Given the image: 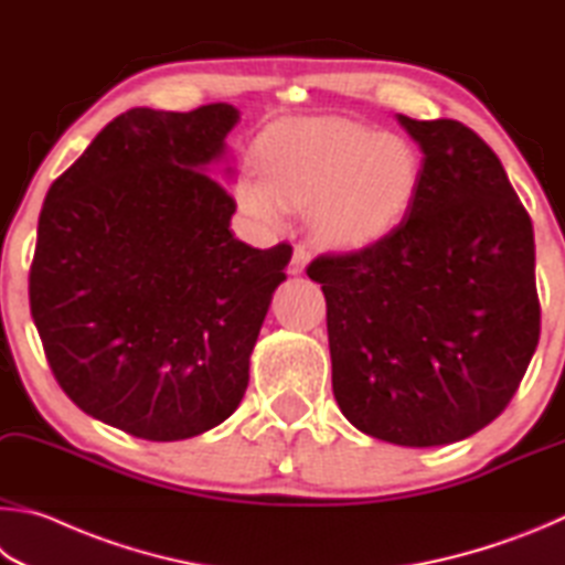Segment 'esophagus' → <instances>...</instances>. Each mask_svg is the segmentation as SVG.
Listing matches in <instances>:
<instances>
[{"label":"esophagus","instance_id":"esophagus-1","mask_svg":"<svg viewBox=\"0 0 565 565\" xmlns=\"http://www.w3.org/2000/svg\"><path fill=\"white\" fill-rule=\"evenodd\" d=\"M308 257H310V253L305 250V245L295 247L292 257H290V273H292V275H300V273L305 270V265H308Z\"/></svg>","mask_w":565,"mask_h":565}]
</instances>
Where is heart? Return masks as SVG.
Returning a JSON list of instances; mask_svg holds the SVG:
<instances>
[{
    "label": "heart",
    "mask_w": 565,
    "mask_h": 565,
    "mask_svg": "<svg viewBox=\"0 0 565 565\" xmlns=\"http://www.w3.org/2000/svg\"><path fill=\"white\" fill-rule=\"evenodd\" d=\"M260 181L241 178L235 201L263 225L288 207L310 211L320 241L354 247L387 235L409 213L422 183V156L409 138L348 118L280 124L257 143Z\"/></svg>",
    "instance_id": "heart-1"
}]
</instances>
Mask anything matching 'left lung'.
Returning a JSON list of instances; mask_svg holds the SVG:
<instances>
[{
  "instance_id": "obj_1",
  "label": "left lung",
  "mask_w": 565,
  "mask_h": 565,
  "mask_svg": "<svg viewBox=\"0 0 565 565\" xmlns=\"http://www.w3.org/2000/svg\"><path fill=\"white\" fill-rule=\"evenodd\" d=\"M422 148L404 221L315 257L332 392L354 427L399 447L471 437L507 409L541 334L536 245L499 156L451 118L397 116Z\"/></svg>"
}]
</instances>
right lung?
Masks as SVG:
<instances>
[{
    "label": "right lung",
    "instance_id": "add662e5",
    "mask_svg": "<svg viewBox=\"0 0 565 565\" xmlns=\"http://www.w3.org/2000/svg\"><path fill=\"white\" fill-rule=\"evenodd\" d=\"M231 104L116 116L49 188L29 305L58 387L148 441L217 427L250 380V352L290 245L231 233L213 173ZM231 171V168H227Z\"/></svg>",
    "mask_w": 565,
    "mask_h": 565
}]
</instances>
